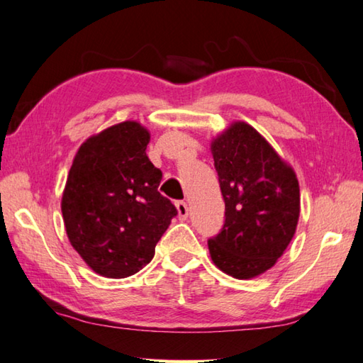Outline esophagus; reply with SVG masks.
I'll use <instances>...</instances> for the list:
<instances>
[{"instance_id": "obj_1", "label": "esophagus", "mask_w": 363, "mask_h": 363, "mask_svg": "<svg viewBox=\"0 0 363 363\" xmlns=\"http://www.w3.org/2000/svg\"><path fill=\"white\" fill-rule=\"evenodd\" d=\"M175 205H177V211H179L180 220H186V218H188V205H186V202L180 201V202H177Z\"/></svg>"}]
</instances>
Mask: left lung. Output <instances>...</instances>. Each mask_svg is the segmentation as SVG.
<instances>
[{
  "label": "left lung",
  "mask_w": 363,
  "mask_h": 363,
  "mask_svg": "<svg viewBox=\"0 0 363 363\" xmlns=\"http://www.w3.org/2000/svg\"><path fill=\"white\" fill-rule=\"evenodd\" d=\"M210 150L225 203L223 229L208 240L210 257L230 277L256 278L277 264L296 234L297 175L245 121H232Z\"/></svg>",
  "instance_id": "8db88e82"
}]
</instances>
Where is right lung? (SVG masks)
Wrapping results in <instances>:
<instances>
[{
	"mask_svg": "<svg viewBox=\"0 0 363 363\" xmlns=\"http://www.w3.org/2000/svg\"><path fill=\"white\" fill-rule=\"evenodd\" d=\"M150 131L126 120L88 138L74 156L61 197L72 248L93 272L126 278L155 256L177 208L147 156Z\"/></svg>",
	"mask_w": 363,
	"mask_h": 363,
	"instance_id": "obj_1",
	"label": "right lung"
}]
</instances>
